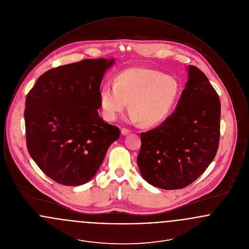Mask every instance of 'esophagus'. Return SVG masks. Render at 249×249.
Instances as JSON below:
<instances>
[{
    "instance_id": "34e87169",
    "label": "esophagus",
    "mask_w": 249,
    "mask_h": 249,
    "mask_svg": "<svg viewBox=\"0 0 249 249\" xmlns=\"http://www.w3.org/2000/svg\"><path fill=\"white\" fill-rule=\"evenodd\" d=\"M130 130H129V129H127V128H122L121 129V133L123 134V135H127L128 133H130Z\"/></svg>"
}]
</instances>
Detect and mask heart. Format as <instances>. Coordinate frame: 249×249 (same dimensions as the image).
Returning a JSON list of instances; mask_svg holds the SVG:
<instances>
[{
    "instance_id": "heart-1",
    "label": "heart",
    "mask_w": 249,
    "mask_h": 249,
    "mask_svg": "<svg viewBox=\"0 0 249 249\" xmlns=\"http://www.w3.org/2000/svg\"><path fill=\"white\" fill-rule=\"evenodd\" d=\"M180 92L176 77L150 69L131 68L117 74L114 84L103 85L100 106L105 119L112 121L129 103L130 119L152 127L171 116Z\"/></svg>"
}]
</instances>
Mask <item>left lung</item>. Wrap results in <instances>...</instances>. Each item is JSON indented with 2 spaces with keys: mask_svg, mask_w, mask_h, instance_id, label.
Segmentation results:
<instances>
[{
  "mask_svg": "<svg viewBox=\"0 0 249 249\" xmlns=\"http://www.w3.org/2000/svg\"><path fill=\"white\" fill-rule=\"evenodd\" d=\"M189 80L174 113L141 133L137 164L142 178L162 190L194 182L213 161L220 136V101L207 76L190 65Z\"/></svg>",
  "mask_w": 249,
  "mask_h": 249,
  "instance_id": "8db88e82",
  "label": "left lung"
}]
</instances>
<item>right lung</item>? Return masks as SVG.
<instances>
[{"mask_svg":"<svg viewBox=\"0 0 249 249\" xmlns=\"http://www.w3.org/2000/svg\"><path fill=\"white\" fill-rule=\"evenodd\" d=\"M114 59H87L44 72L25 102L28 151L48 178L80 186L94 177L120 130L100 118V86Z\"/></svg>","mask_w":249,"mask_h":249,"instance_id":"1","label":"right lung"}]
</instances>
